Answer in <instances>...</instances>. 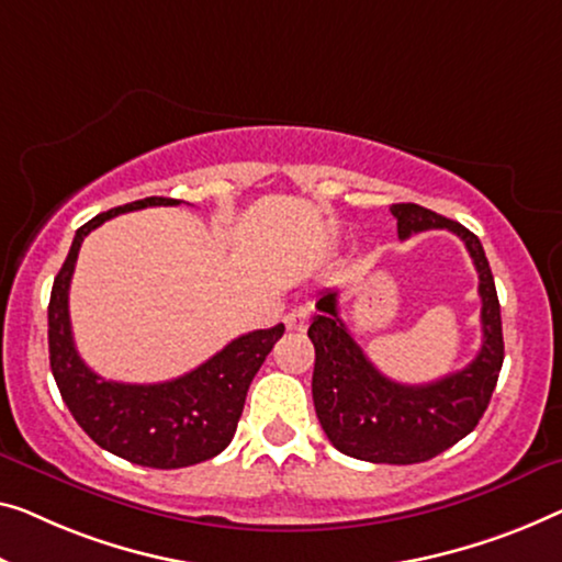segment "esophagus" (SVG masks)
Wrapping results in <instances>:
<instances>
[{
  "mask_svg": "<svg viewBox=\"0 0 562 562\" xmlns=\"http://www.w3.org/2000/svg\"><path fill=\"white\" fill-rule=\"evenodd\" d=\"M310 323V310L307 307H295L290 310L288 315H284V325H288V330H305Z\"/></svg>",
  "mask_w": 562,
  "mask_h": 562,
  "instance_id": "obj_1",
  "label": "esophagus"
}]
</instances>
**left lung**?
Wrapping results in <instances>:
<instances>
[{
	"label": "left lung",
	"mask_w": 562,
	"mask_h": 562,
	"mask_svg": "<svg viewBox=\"0 0 562 562\" xmlns=\"http://www.w3.org/2000/svg\"><path fill=\"white\" fill-rule=\"evenodd\" d=\"M398 237L449 229L464 241L480 274L482 348L462 371L439 381L396 383L368 361L338 315V290L317 297L310 323L315 346L313 401L323 431L342 454L373 464H416L464 439L487 412L505 361L499 300L476 234L418 204H393Z\"/></svg>",
	"instance_id": "obj_1"
}]
</instances>
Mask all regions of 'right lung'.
<instances>
[{
    "label": "right lung",
    "mask_w": 562,
    "mask_h": 562,
    "mask_svg": "<svg viewBox=\"0 0 562 562\" xmlns=\"http://www.w3.org/2000/svg\"><path fill=\"white\" fill-rule=\"evenodd\" d=\"M176 204L181 201L148 196L115 206L82 224L57 272L47 307L49 368L65 406L98 447L150 469L191 467L229 447L249 383L284 333L280 323L274 328L239 335L206 363L164 383H119L90 371L75 348L67 310L82 239L119 214Z\"/></svg>",
    "instance_id": "1"
}]
</instances>
